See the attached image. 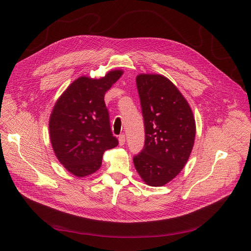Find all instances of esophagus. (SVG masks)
<instances>
[{"mask_svg": "<svg viewBox=\"0 0 251 251\" xmlns=\"http://www.w3.org/2000/svg\"><path fill=\"white\" fill-rule=\"evenodd\" d=\"M119 144H120V146H123V144L125 143V135L124 134H120L119 135Z\"/></svg>", "mask_w": 251, "mask_h": 251, "instance_id": "esophagus-1", "label": "esophagus"}]
</instances>
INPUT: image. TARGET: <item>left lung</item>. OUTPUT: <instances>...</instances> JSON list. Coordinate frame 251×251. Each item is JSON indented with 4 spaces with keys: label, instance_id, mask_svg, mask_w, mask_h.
Listing matches in <instances>:
<instances>
[{
    "label": "left lung",
    "instance_id": "obj_1",
    "mask_svg": "<svg viewBox=\"0 0 251 251\" xmlns=\"http://www.w3.org/2000/svg\"><path fill=\"white\" fill-rule=\"evenodd\" d=\"M146 139L134 155L135 169L150 186H163L187 163L195 138V121L187 100L168 78L136 77Z\"/></svg>",
    "mask_w": 251,
    "mask_h": 251
}]
</instances>
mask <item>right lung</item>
<instances>
[{
	"label": "right lung",
	"mask_w": 251,
	"mask_h": 251,
	"mask_svg": "<svg viewBox=\"0 0 251 251\" xmlns=\"http://www.w3.org/2000/svg\"><path fill=\"white\" fill-rule=\"evenodd\" d=\"M122 74L115 70L100 79L79 77L52 109L49 124L52 149L60 163L77 177L95 173L103 152L118 146L103 98Z\"/></svg>",
	"instance_id": "right-lung-1"
}]
</instances>
